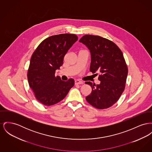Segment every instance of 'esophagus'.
Segmentation results:
<instances>
[{
    "label": "esophagus",
    "instance_id": "34e87169",
    "mask_svg": "<svg viewBox=\"0 0 152 152\" xmlns=\"http://www.w3.org/2000/svg\"><path fill=\"white\" fill-rule=\"evenodd\" d=\"M75 84H83L84 83L83 82V81H81L80 80H75Z\"/></svg>",
    "mask_w": 152,
    "mask_h": 152
}]
</instances>
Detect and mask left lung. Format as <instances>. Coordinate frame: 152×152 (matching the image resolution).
Here are the masks:
<instances>
[{"instance_id": "obj_1", "label": "left lung", "mask_w": 152, "mask_h": 152, "mask_svg": "<svg viewBox=\"0 0 152 152\" xmlns=\"http://www.w3.org/2000/svg\"><path fill=\"white\" fill-rule=\"evenodd\" d=\"M79 42L87 46L91 52L90 71L100 73V84L86 82L92 88L86 99L93 107L108 108L119 100L125 88L128 68L123 53L114 42L100 36L87 34Z\"/></svg>"}]
</instances>
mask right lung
I'll list each match as a JSON object with an SVG mask.
<instances>
[{"mask_svg":"<svg viewBox=\"0 0 152 152\" xmlns=\"http://www.w3.org/2000/svg\"><path fill=\"white\" fill-rule=\"evenodd\" d=\"M78 39L73 34H61L46 38L32 54L27 71L30 88L38 101L45 106L54 105L65 98L75 81H66L55 76L63 64L65 55Z\"/></svg>","mask_w":152,"mask_h":152,"instance_id":"right-lung-1","label":"right lung"}]
</instances>
